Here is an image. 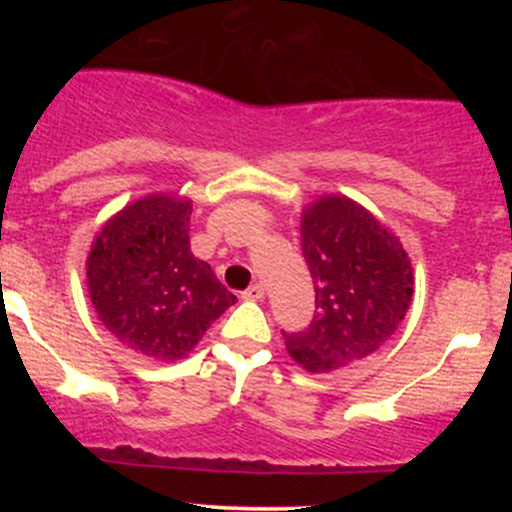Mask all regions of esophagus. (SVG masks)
Instances as JSON below:
<instances>
[{
    "mask_svg": "<svg viewBox=\"0 0 512 512\" xmlns=\"http://www.w3.org/2000/svg\"><path fill=\"white\" fill-rule=\"evenodd\" d=\"M243 298H245V301H262V298H264L262 284H252L250 289L243 293Z\"/></svg>",
    "mask_w": 512,
    "mask_h": 512,
    "instance_id": "1",
    "label": "esophagus"
}]
</instances>
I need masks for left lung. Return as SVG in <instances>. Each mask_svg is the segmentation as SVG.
Segmentation results:
<instances>
[{"mask_svg":"<svg viewBox=\"0 0 512 512\" xmlns=\"http://www.w3.org/2000/svg\"><path fill=\"white\" fill-rule=\"evenodd\" d=\"M301 245L315 317L305 332H284L293 361L308 373H330L375 354L414 296V269L399 238L354 199L325 195L303 209Z\"/></svg>","mask_w":512,"mask_h":512,"instance_id":"8db88e82","label":"left lung"}]
</instances>
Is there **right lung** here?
<instances>
[{
    "label": "right lung",
    "instance_id": "obj_1",
    "mask_svg": "<svg viewBox=\"0 0 512 512\" xmlns=\"http://www.w3.org/2000/svg\"><path fill=\"white\" fill-rule=\"evenodd\" d=\"M192 202L156 192L110 216L86 257L98 320L120 344L154 361L190 354L236 296L190 252Z\"/></svg>",
    "mask_w": 512,
    "mask_h": 512
}]
</instances>
